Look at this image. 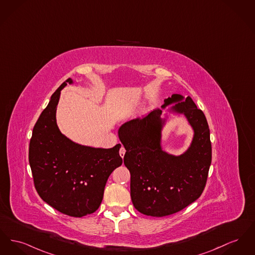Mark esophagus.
Instances as JSON below:
<instances>
[{"label":"esophagus","mask_w":255,"mask_h":255,"mask_svg":"<svg viewBox=\"0 0 255 255\" xmlns=\"http://www.w3.org/2000/svg\"><path fill=\"white\" fill-rule=\"evenodd\" d=\"M125 152H126V150L124 147H121L120 150V155L121 156V158H123L124 157V155H125Z\"/></svg>","instance_id":"34e87169"}]
</instances>
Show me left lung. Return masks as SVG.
Masks as SVG:
<instances>
[{"label":"left lung","instance_id":"1","mask_svg":"<svg viewBox=\"0 0 255 255\" xmlns=\"http://www.w3.org/2000/svg\"><path fill=\"white\" fill-rule=\"evenodd\" d=\"M174 103L170 111L184 114L194 130L191 145L179 156L161 148V109L127 121L119 129L126 149L124 165L131 174L132 202L146 216L165 217L184 209L201 195L208 177L212 146L206 118L190 96L172 94L162 108Z\"/></svg>","mask_w":255,"mask_h":255}]
</instances>
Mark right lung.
<instances>
[{
    "label": "right lung",
    "mask_w": 255,
    "mask_h": 255,
    "mask_svg": "<svg viewBox=\"0 0 255 255\" xmlns=\"http://www.w3.org/2000/svg\"><path fill=\"white\" fill-rule=\"evenodd\" d=\"M63 82L36 121L29 147L35 190L47 204L70 217L81 218L99 208L111 173L122 165L121 144L95 148L76 143L61 134L56 112Z\"/></svg>",
    "instance_id": "obj_1"
}]
</instances>
